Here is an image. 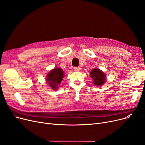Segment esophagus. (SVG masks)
<instances>
[{"instance_id":"esophagus-1","label":"esophagus","mask_w":145,"mask_h":145,"mask_svg":"<svg viewBox=\"0 0 145 145\" xmlns=\"http://www.w3.org/2000/svg\"><path fill=\"white\" fill-rule=\"evenodd\" d=\"M73 69H74V71H79L80 70V67H74Z\"/></svg>"}]
</instances>
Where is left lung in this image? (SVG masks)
Masks as SVG:
<instances>
[{
    "instance_id": "obj_1",
    "label": "left lung",
    "mask_w": 145,
    "mask_h": 145,
    "mask_svg": "<svg viewBox=\"0 0 145 145\" xmlns=\"http://www.w3.org/2000/svg\"><path fill=\"white\" fill-rule=\"evenodd\" d=\"M91 77L93 79V82L96 86H100L105 83L106 75L99 69L95 68L90 72Z\"/></svg>"
}]
</instances>
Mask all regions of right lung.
Instances as JSON below:
<instances>
[{
  "instance_id": "add662e5",
  "label": "right lung",
  "mask_w": 145,
  "mask_h": 145,
  "mask_svg": "<svg viewBox=\"0 0 145 145\" xmlns=\"http://www.w3.org/2000/svg\"><path fill=\"white\" fill-rule=\"evenodd\" d=\"M63 77V70L60 68H55L48 73L46 81L52 89H57L58 88V85L62 82Z\"/></svg>"
}]
</instances>
